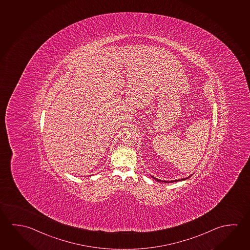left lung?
I'll return each instance as SVG.
<instances>
[{
	"instance_id": "1",
	"label": "left lung",
	"mask_w": 250,
	"mask_h": 250,
	"mask_svg": "<svg viewBox=\"0 0 250 250\" xmlns=\"http://www.w3.org/2000/svg\"><path fill=\"white\" fill-rule=\"evenodd\" d=\"M192 175V174H191ZM190 175V176H191ZM190 176H188V177H187V178H183V179H179V180H174V181H162V180H159V179H156L154 177V178L157 181V182H160V183H174V182H179V181H184V180H186V179H188Z\"/></svg>"
}]
</instances>
